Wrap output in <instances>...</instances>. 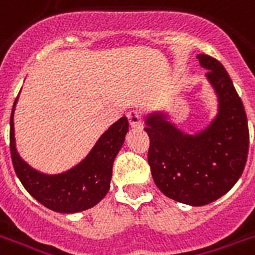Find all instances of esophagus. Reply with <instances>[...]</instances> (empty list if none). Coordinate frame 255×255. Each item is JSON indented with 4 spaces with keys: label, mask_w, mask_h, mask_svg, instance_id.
I'll return each mask as SVG.
<instances>
[{
    "label": "esophagus",
    "mask_w": 255,
    "mask_h": 255,
    "mask_svg": "<svg viewBox=\"0 0 255 255\" xmlns=\"http://www.w3.org/2000/svg\"><path fill=\"white\" fill-rule=\"evenodd\" d=\"M127 118L132 127H141L143 126V114L139 110L128 111Z\"/></svg>",
    "instance_id": "obj_1"
}]
</instances>
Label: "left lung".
<instances>
[{
	"label": "left lung",
	"instance_id": "left-lung-1",
	"mask_svg": "<svg viewBox=\"0 0 255 255\" xmlns=\"http://www.w3.org/2000/svg\"><path fill=\"white\" fill-rule=\"evenodd\" d=\"M219 99V112L205 131L184 135L162 114L145 120L148 164L160 191L176 202L209 205L225 195L244 172L249 127L244 103L217 58L198 54Z\"/></svg>",
	"mask_w": 255,
	"mask_h": 255
}]
</instances>
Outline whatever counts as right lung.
Here are the masks:
<instances>
[{
    "label": "right lung",
    "mask_w": 255,
    "mask_h": 255,
    "mask_svg": "<svg viewBox=\"0 0 255 255\" xmlns=\"http://www.w3.org/2000/svg\"><path fill=\"white\" fill-rule=\"evenodd\" d=\"M13 110L10 115V156L14 171L25 190L41 205L57 213H77L97 205L110 190L112 166L128 132L127 118H122L103 133L85 160L64 174L37 172L15 151Z\"/></svg>",
    "instance_id": "1"
}]
</instances>
